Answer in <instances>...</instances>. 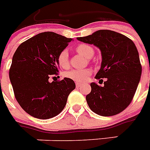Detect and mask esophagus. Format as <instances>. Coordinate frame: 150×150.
Masks as SVG:
<instances>
[{"label": "esophagus", "instance_id": "1", "mask_svg": "<svg viewBox=\"0 0 150 150\" xmlns=\"http://www.w3.org/2000/svg\"><path fill=\"white\" fill-rule=\"evenodd\" d=\"M81 85H82V84L79 83H75V86H76V87H77V88H79V86H81Z\"/></svg>", "mask_w": 150, "mask_h": 150}]
</instances>
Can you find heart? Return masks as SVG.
<instances>
[{
  "instance_id": "heart-1",
  "label": "heart",
  "mask_w": 150,
  "mask_h": 150,
  "mask_svg": "<svg viewBox=\"0 0 150 150\" xmlns=\"http://www.w3.org/2000/svg\"><path fill=\"white\" fill-rule=\"evenodd\" d=\"M77 52L84 56L85 58L90 59L94 55V49L87 44H79L76 47ZM59 65L63 67L67 68L69 64V55L67 50L64 49L58 55ZM91 75V70L83 69V70H70L64 73V75L67 78L71 79L72 80L78 82V83H83L86 81Z\"/></svg>"
}]
</instances>
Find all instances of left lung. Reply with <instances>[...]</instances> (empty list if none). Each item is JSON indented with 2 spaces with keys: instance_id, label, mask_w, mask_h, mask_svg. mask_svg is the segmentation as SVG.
<instances>
[{
  "instance_id": "left-lung-1",
  "label": "left lung",
  "mask_w": 150,
  "mask_h": 150,
  "mask_svg": "<svg viewBox=\"0 0 150 150\" xmlns=\"http://www.w3.org/2000/svg\"><path fill=\"white\" fill-rule=\"evenodd\" d=\"M77 40L99 48L102 63L95 79L106 78L103 86L91 83V91L86 96L90 109L105 117L119 114L131 103L140 82L142 66L135 44L110 30H98Z\"/></svg>"
}]
</instances>
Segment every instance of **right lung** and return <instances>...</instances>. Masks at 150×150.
Segmentation results:
<instances>
[{"label": "right lung", "mask_w": 150, "mask_h": 150, "mask_svg": "<svg viewBox=\"0 0 150 150\" xmlns=\"http://www.w3.org/2000/svg\"><path fill=\"white\" fill-rule=\"evenodd\" d=\"M72 40L52 32L39 33L22 43L14 53L9 79L16 100L24 111L40 119L58 115L75 88L68 78L49 82L59 72V54Z\"/></svg>", "instance_id": "add662e5"}]
</instances>
